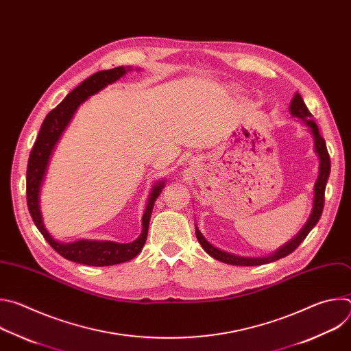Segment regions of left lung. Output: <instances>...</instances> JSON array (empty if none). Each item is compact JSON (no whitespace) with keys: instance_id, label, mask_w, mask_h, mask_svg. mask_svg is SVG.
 Segmentation results:
<instances>
[{"instance_id":"left-lung-1","label":"left lung","mask_w":351,"mask_h":351,"mask_svg":"<svg viewBox=\"0 0 351 351\" xmlns=\"http://www.w3.org/2000/svg\"><path fill=\"white\" fill-rule=\"evenodd\" d=\"M290 112L293 117L304 121L313 130L314 134V144H315V152L319 157V176L318 180L315 183L314 187V208H313V214L308 219V222L306 223L304 229L300 232L290 243H287L286 245H283L280 250L269 257H264V258H244V257H237L225 252H221L219 248L214 247L213 244H210L204 236L202 234V232L198 230V228L195 226V236L198 243L202 244V247L206 250V252L214 257L218 261H222L225 264H230V265H243V267H254V265H263V264H268L276 260H280L286 256H289L290 253H293L294 250L304 241V239L307 237V234L311 232V229L317 225V222L319 221L321 215H322V210H324V204H325V187H326V182L330 173V158H329V153L326 148V143L324 140V137L319 133V129L317 126V123L314 122L313 114L308 111L307 106L304 104V99L302 98L300 94H295L293 101L290 104Z\"/></svg>"}]
</instances>
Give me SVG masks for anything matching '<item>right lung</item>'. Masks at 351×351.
I'll list each match as a JSON object with an SVG mask.
<instances>
[{"label": "right lung", "mask_w": 351, "mask_h": 351, "mask_svg": "<svg viewBox=\"0 0 351 351\" xmlns=\"http://www.w3.org/2000/svg\"><path fill=\"white\" fill-rule=\"evenodd\" d=\"M125 73H126V69L123 66H118L108 71H99L91 75L90 77H87L84 82H82L76 88H73L62 99V103L57 106L53 111H49V114L45 117L40 128L38 136L33 144L32 153L29 156V162H27L26 197H27V208L33 218L34 225L37 226L40 233L44 236V239L48 241V244L51 245L60 256H62L69 261L91 265V267H107V265L126 263L134 258L141 252V248L147 240L148 223H149V218H152L154 203L158 198L160 193L162 191L164 183L157 184L152 195H149L147 208L143 215L141 234L134 241L126 243V244L114 243V241H94V240H79L68 244L58 243L57 240H54L51 236H49V233L43 225L41 214L38 208V191H40V184L44 178L49 156H51L58 138L61 137L64 129L71 122L77 107L84 101L86 98L95 94L107 84L118 80Z\"/></svg>", "instance_id": "add662e5"}]
</instances>
